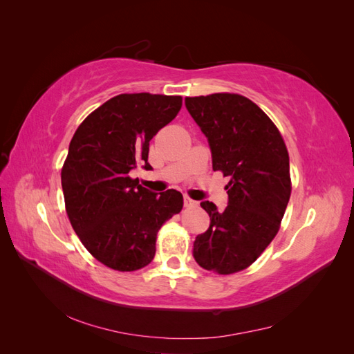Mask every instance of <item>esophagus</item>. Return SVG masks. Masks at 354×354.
Wrapping results in <instances>:
<instances>
[{"instance_id": "34e87169", "label": "esophagus", "mask_w": 354, "mask_h": 354, "mask_svg": "<svg viewBox=\"0 0 354 354\" xmlns=\"http://www.w3.org/2000/svg\"><path fill=\"white\" fill-rule=\"evenodd\" d=\"M196 205H198V202H196V201L190 199L189 196H185V207L190 208V207H196Z\"/></svg>"}]
</instances>
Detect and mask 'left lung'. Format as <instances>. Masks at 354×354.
<instances>
[{"instance_id": "obj_1", "label": "left lung", "mask_w": 354, "mask_h": 354, "mask_svg": "<svg viewBox=\"0 0 354 354\" xmlns=\"http://www.w3.org/2000/svg\"><path fill=\"white\" fill-rule=\"evenodd\" d=\"M185 102L208 138L212 169L230 177L226 209L201 202L211 223L196 236L194 257L205 270L236 273L259 259L279 232L292 189L288 149L270 118L241 94L214 93Z\"/></svg>"}]
</instances>
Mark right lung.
Returning <instances> with one entry per match:
<instances>
[{
    "label": "right lung",
    "mask_w": 354,
    "mask_h": 354,
    "mask_svg": "<svg viewBox=\"0 0 354 354\" xmlns=\"http://www.w3.org/2000/svg\"><path fill=\"white\" fill-rule=\"evenodd\" d=\"M181 95L120 94L75 131L62 167L69 221L87 251L109 269L134 272L153 260L156 234L183 208V195L152 194L130 171L147 162L149 142L181 109Z\"/></svg>",
    "instance_id": "obj_1"
}]
</instances>
